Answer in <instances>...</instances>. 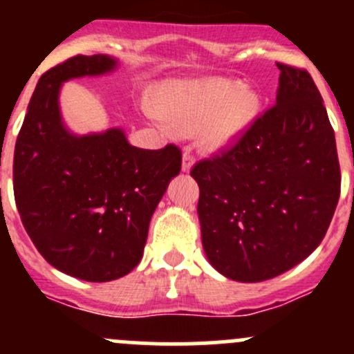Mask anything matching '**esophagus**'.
<instances>
[{
  "mask_svg": "<svg viewBox=\"0 0 354 354\" xmlns=\"http://www.w3.org/2000/svg\"><path fill=\"white\" fill-rule=\"evenodd\" d=\"M194 164H195V157L190 152V149H187V151L183 152V164H181V169H183L185 173H188V171L192 169V166H194Z\"/></svg>",
  "mask_w": 354,
  "mask_h": 354,
  "instance_id": "34e87169",
  "label": "esophagus"
}]
</instances>
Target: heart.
I'll list each match as a JSON object with an SVG mask.
<instances>
[{"mask_svg": "<svg viewBox=\"0 0 354 354\" xmlns=\"http://www.w3.org/2000/svg\"><path fill=\"white\" fill-rule=\"evenodd\" d=\"M257 108V95L240 82L207 78L169 84L162 92V109L152 106L149 114L162 130L202 131L207 147L221 149L250 123Z\"/></svg>", "mask_w": 354, "mask_h": 354, "instance_id": "1", "label": "heart"}]
</instances>
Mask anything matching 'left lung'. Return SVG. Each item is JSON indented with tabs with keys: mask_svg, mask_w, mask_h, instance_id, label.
Wrapping results in <instances>:
<instances>
[{
	"mask_svg": "<svg viewBox=\"0 0 354 354\" xmlns=\"http://www.w3.org/2000/svg\"><path fill=\"white\" fill-rule=\"evenodd\" d=\"M277 68L276 104L233 147L190 171L207 259L240 283L272 279L305 260L341 194L334 130L315 82L301 68Z\"/></svg>",
	"mask_w": 354,
	"mask_h": 354,
	"instance_id": "8db88e82",
	"label": "left lung"
}]
</instances>
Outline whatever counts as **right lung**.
<instances>
[{"instance_id":"obj_1","label":"right lung","mask_w":354,"mask_h":354,"mask_svg":"<svg viewBox=\"0 0 354 354\" xmlns=\"http://www.w3.org/2000/svg\"><path fill=\"white\" fill-rule=\"evenodd\" d=\"M116 66L111 56L78 55L46 71L13 156V194L32 243L53 267L88 283H108L138 266L152 214L181 171L173 144L149 151L128 144L121 128L75 135L65 127L63 82Z\"/></svg>"}]
</instances>
